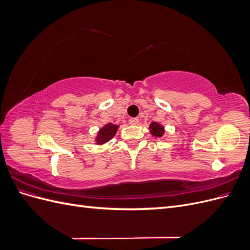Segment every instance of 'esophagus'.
I'll use <instances>...</instances> for the list:
<instances>
[{
  "mask_svg": "<svg viewBox=\"0 0 250 250\" xmlns=\"http://www.w3.org/2000/svg\"><path fill=\"white\" fill-rule=\"evenodd\" d=\"M129 124H131V125H138L139 124V119L138 118H131V119H129Z\"/></svg>",
  "mask_w": 250,
  "mask_h": 250,
  "instance_id": "esophagus-1",
  "label": "esophagus"
}]
</instances>
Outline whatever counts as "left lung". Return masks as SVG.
<instances>
[{"mask_svg": "<svg viewBox=\"0 0 250 250\" xmlns=\"http://www.w3.org/2000/svg\"><path fill=\"white\" fill-rule=\"evenodd\" d=\"M150 128V133L153 135V137H156V138H161L164 135L165 133V128L163 125L158 124L156 122H152L150 124L149 126Z\"/></svg>", "mask_w": 250, "mask_h": 250, "instance_id": "left-lung-1", "label": "left lung"}]
</instances>
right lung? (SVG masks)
<instances>
[{"instance_id":"obj_1","label":"right lung","mask_w":250,"mask_h":250,"mask_svg":"<svg viewBox=\"0 0 250 250\" xmlns=\"http://www.w3.org/2000/svg\"><path fill=\"white\" fill-rule=\"evenodd\" d=\"M119 126L115 125L112 123H108L105 125L104 127H102L101 129L98 132L97 137H96V143L98 145H103V144L107 143L108 141H110L115 134L117 133Z\"/></svg>"}]
</instances>
